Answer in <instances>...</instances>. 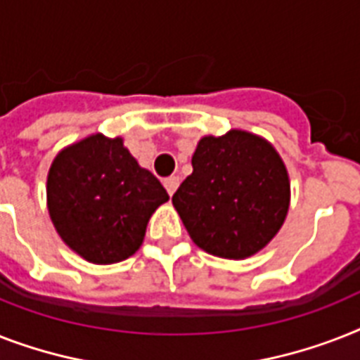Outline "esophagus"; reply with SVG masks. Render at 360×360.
<instances>
[{"instance_id":"obj_1","label":"esophagus","mask_w":360,"mask_h":360,"mask_svg":"<svg viewBox=\"0 0 360 360\" xmlns=\"http://www.w3.org/2000/svg\"><path fill=\"white\" fill-rule=\"evenodd\" d=\"M165 186L166 190H168V194L174 195V192L177 190V186H179V177H177V175H172V177L165 179Z\"/></svg>"}]
</instances>
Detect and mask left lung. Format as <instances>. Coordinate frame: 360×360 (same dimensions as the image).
Returning a JSON list of instances; mask_svg holds the SVG:
<instances>
[{
  "label": "left lung",
  "instance_id": "8db88e82",
  "mask_svg": "<svg viewBox=\"0 0 360 360\" xmlns=\"http://www.w3.org/2000/svg\"><path fill=\"white\" fill-rule=\"evenodd\" d=\"M192 168L172 203L195 246L238 261L255 255L281 229L290 181L268 140L240 129L203 136Z\"/></svg>",
  "mask_w": 360,
  "mask_h": 360
}]
</instances>
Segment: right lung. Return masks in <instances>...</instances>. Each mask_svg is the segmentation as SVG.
Instances as JSON below:
<instances>
[{"label": "right lung", "instance_id": "right-lung-1", "mask_svg": "<svg viewBox=\"0 0 360 360\" xmlns=\"http://www.w3.org/2000/svg\"><path fill=\"white\" fill-rule=\"evenodd\" d=\"M48 210L70 250L94 264L125 261L168 192L124 140L90 134L64 148L48 174Z\"/></svg>", "mask_w": 360, "mask_h": 360}]
</instances>
